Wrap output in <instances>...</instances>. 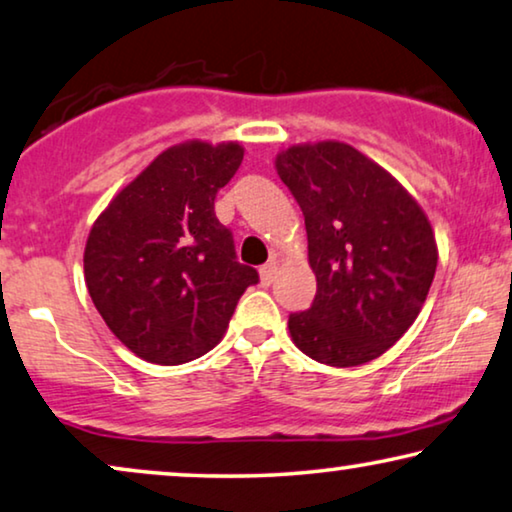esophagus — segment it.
Returning a JSON list of instances; mask_svg holds the SVG:
<instances>
[{"instance_id":"esophagus-1","label":"esophagus","mask_w":512,"mask_h":512,"mask_svg":"<svg viewBox=\"0 0 512 512\" xmlns=\"http://www.w3.org/2000/svg\"><path fill=\"white\" fill-rule=\"evenodd\" d=\"M276 271H278L276 262H269V264H264L262 269H259V278H262V285H271L273 280H276Z\"/></svg>"}]
</instances>
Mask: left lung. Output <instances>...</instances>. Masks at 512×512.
Returning <instances> with one entry per match:
<instances>
[{"mask_svg":"<svg viewBox=\"0 0 512 512\" xmlns=\"http://www.w3.org/2000/svg\"><path fill=\"white\" fill-rule=\"evenodd\" d=\"M280 181L304 213L311 308L290 313L292 341L315 362L359 366L413 325L436 273L438 250L417 201L348 143L292 146Z\"/></svg>","mask_w":512,"mask_h":512,"instance_id":"obj_1","label":"left lung"}]
</instances>
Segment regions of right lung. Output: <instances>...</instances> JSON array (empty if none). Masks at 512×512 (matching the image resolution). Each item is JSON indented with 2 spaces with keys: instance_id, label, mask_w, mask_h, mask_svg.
<instances>
[{
  "instance_id": "right-lung-1",
  "label": "right lung",
  "mask_w": 512,
  "mask_h": 512,
  "mask_svg": "<svg viewBox=\"0 0 512 512\" xmlns=\"http://www.w3.org/2000/svg\"><path fill=\"white\" fill-rule=\"evenodd\" d=\"M241 160L239 143L164 150L92 225L88 292L113 334L146 362L176 366L206 355L241 294L259 283L213 208Z\"/></svg>"
}]
</instances>
